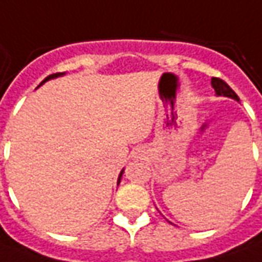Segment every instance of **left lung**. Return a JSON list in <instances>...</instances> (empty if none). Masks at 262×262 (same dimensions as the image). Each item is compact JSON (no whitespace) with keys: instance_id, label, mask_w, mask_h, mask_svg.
I'll list each match as a JSON object with an SVG mask.
<instances>
[{"instance_id":"1","label":"left lung","mask_w":262,"mask_h":262,"mask_svg":"<svg viewBox=\"0 0 262 262\" xmlns=\"http://www.w3.org/2000/svg\"><path fill=\"white\" fill-rule=\"evenodd\" d=\"M211 86L214 88V91H215V95H217V96H227V98L235 99L237 102L239 100V98L237 96V93L234 92L233 89L228 86L224 80L220 79V78H211Z\"/></svg>"}]
</instances>
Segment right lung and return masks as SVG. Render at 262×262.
Listing matches in <instances>:
<instances>
[{
  "label": "right lung",
  "mask_w": 262,
  "mask_h": 262,
  "mask_svg": "<svg viewBox=\"0 0 262 262\" xmlns=\"http://www.w3.org/2000/svg\"><path fill=\"white\" fill-rule=\"evenodd\" d=\"M62 75H65V74H59V72H58V74L49 75V76H47V78H45V79L42 80V82H41V85H42V83H45V82H47V80H49V79H54V78H58V76H62ZM41 85H39V86H41ZM122 174H123V170H122V171H120V174H119L118 184H119V183H120V179H122Z\"/></svg>",
  "instance_id": "obj_1"
}]
</instances>
